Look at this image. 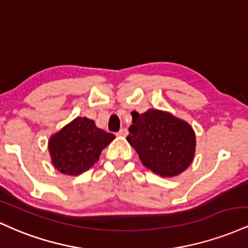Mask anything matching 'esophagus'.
<instances>
[{
    "label": "esophagus",
    "instance_id": "34e87169",
    "mask_svg": "<svg viewBox=\"0 0 248 248\" xmlns=\"http://www.w3.org/2000/svg\"><path fill=\"white\" fill-rule=\"evenodd\" d=\"M116 135H117V136H122V137L126 136V135H127V130H126V129H121V130L118 131L117 133H116Z\"/></svg>",
    "mask_w": 248,
    "mask_h": 248
}]
</instances>
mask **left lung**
I'll return each mask as SVG.
<instances>
[{
	"label": "left lung",
	"mask_w": 248,
	"mask_h": 248,
	"mask_svg": "<svg viewBox=\"0 0 248 248\" xmlns=\"http://www.w3.org/2000/svg\"><path fill=\"white\" fill-rule=\"evenodd\" d=\"M127 141L145 167L161 176L182 173L194 159L195 133L190 125L170 113L150 109L132 112Z\"/></svg>",
	"instance_id": "1"
}]
</instances>
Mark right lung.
Returning a JSON list of instances; mask_svg holds the SVG:
<instances>
[{"label":"right lung","instance_id":"obj_1","mask_svg":"<svg viewBox=\"0 0 248 248\" xmlns=\"http://www.w3.org/2000/svg\"><path fill=\"white\" fill-rule=\"evenodd\" d=\"M115 136L96 127L94 121L78 117L49 139L52 162L58 170L78 175L88 170Z\"/></svg>","mask_w":248,"mask_h":248}]
</instances>
